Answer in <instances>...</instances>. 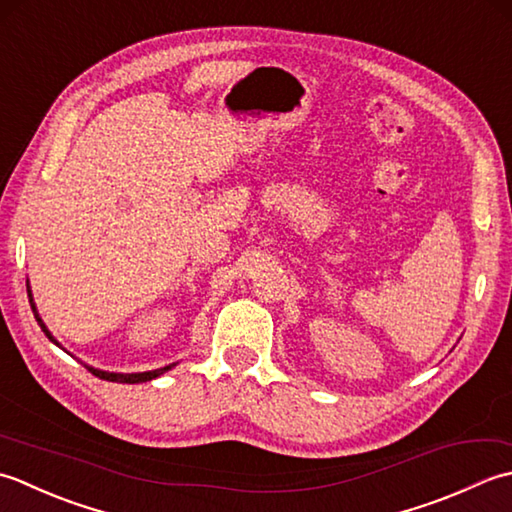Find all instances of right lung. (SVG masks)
<instances>
[{"instance_id": "obj_1", "label": "right lung", "mask_w": 512, "mask_h": 512, "mask_svg": "<svg viewBox=\"0 0 512 512\" xmlns=\"http://www.w3.org/2000/svg\"><path fill=\"white\" fill-rule=\"evenodd\" d=\"M30 296V294H28ZM30 307H33V311H35V318H37V322H39V327H41V331L46 333V336L55 342V338L50 336V331L46 329V325L44 322H41V318L37 316V309H35V305H33V296H30ZM55 344H59V342H55ZM174 364H170V367H163V369H156V371H145V373H108V371H99V369H92V367H88V371L92 373V375H97V378H101V380H108V382H123V384H137V382H148V380H152V378H159L161 373H165L168 369H172Z\"/></svg>"}]
</instances>
